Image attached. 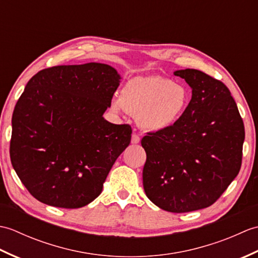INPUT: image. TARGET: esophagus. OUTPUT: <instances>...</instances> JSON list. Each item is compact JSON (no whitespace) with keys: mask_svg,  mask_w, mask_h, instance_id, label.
<instances>
[{"mask_svg":"<svg viewBox=\"0 0 258 258\" xmlns=\"http://www.w3.org/2000/svg\"><path fill=\"white\" fill-rule=\"evenodd\" d=\"M140 141H141L140 135L136 134V133H133L132 134V143L133 144H138V143H140Z\"/></svg>","mask_w":258,"mask_h":258,"instance_id":"esophagus-1","label":"esophagus"}]
</instances>
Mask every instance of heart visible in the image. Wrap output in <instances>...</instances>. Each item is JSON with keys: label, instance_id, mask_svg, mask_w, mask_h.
<instances>
[{"label": "heart", "instance_id": "heart-1", "mask_svg": "<svg viewBox=\"0 0 258 258\" xmlns=\"http://www.w3.org/2000/svg\"><path fill=\"white\" fill-rule=\"evenodd\" d=\"M188 103L184 85L163 76H138L124 84L118 100L112 101V108L114 112L124 109L134 115L142 128L157 132L176 123Z\"/></svg>", "mask_w": 258, "mask_h": 258}]
</instances>
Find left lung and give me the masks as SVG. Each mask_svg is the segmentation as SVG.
Instances as JSON below:
<instances>
[{
	"instance_id": "1",
	"label": "left lung",
	"mask_w": 258,
	"mask_h": 258,
	"mask_svg": "<svg viewBox=\"0 0 258 258\" xmlns=\"http://www.w3.org/2000/svg\"><path fill=\"white\" fill-rule=\"evenodd\" d=\"M174 74L191 87V98L173 126L142 139L143 186L162 210L186 213L214 204L237 176L245 128L222 81L194 69Z\"/></svg>"
}]
</instances>
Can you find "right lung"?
Instances as JSON below:
<instances>
[{"label": "right lung", "instance_id": "obj_1", "mask_svg": "<svg viewBox=\"0 0 258 258\" xmlns=\"http://www.w3.org/2000/svg\"><path fill=\"white\" fill-rule=\"evenodd\" d=\"M107 64L58 65L27 82L12 116L10 157L30 194L46 205L83 207L102 193L132 127L103 113L119 85Z\"/></svg>", "mask_w": 258, "mask_h": 258}]
</instances>
